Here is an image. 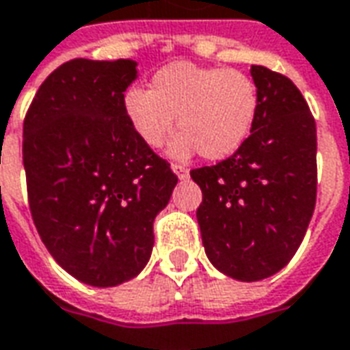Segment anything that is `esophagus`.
<instances>
[{"label": "esophagus", "instance_id": "34e87169", "mask_svg": "<svg viewBox=\"0 0 350 350\" xmlns=\"http://www.w3.org/2000/svg\"><path fill=\"white\" fill-rule=\"evenodd\" d=\"M172 172H174L180 180H187V178H189V170L185 167H182V165H172Z\"/></svg>", "mask_w": 350, "mask_h": 350}]
</instances>
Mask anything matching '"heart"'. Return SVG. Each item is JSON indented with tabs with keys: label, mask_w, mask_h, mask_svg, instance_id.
<instances>
[{
	"label": "heart",
	"mask_w": 350,
	"mask_h": 350,
	"mask_svg": "<svg viewBox=\"0 0 350 350\" xmlns=\"http://www.w3.org/2000/svg\"><path fill=\"white\" fill-rule=\"evenodd\" d=\"M258 109L250 75L191 62L165 66L151 77L150 90L131 87L123 96L124 117L148 148H161L178 123L182 133L168 148L174 159L199 151L208 161L231 157L248 140Z\"/></svg>",
	"instance_id": "obj_1"
}]
</instances>
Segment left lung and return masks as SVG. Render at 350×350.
<instances>
[{
  "instance_id": "left-lung-1",
  "label": "left lung",
  "mask_w": 350,
  "mask_h": 350,
  "mask_svg": "<svg viewBox=\"0 0 350 350\" xmlns=\"http://www.w3.org/2000/svg\"><path fill=\"white\" fill-rule=\"evenodd\" d=\"M260 109L248 140L214 167L191 170L210 263L256 282L294 258L317 202V124L299 89L265 66H252Z\"/></svg>"
}]
</instances>
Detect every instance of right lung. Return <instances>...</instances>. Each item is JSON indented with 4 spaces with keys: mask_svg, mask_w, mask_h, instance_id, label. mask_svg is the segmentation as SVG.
Segmentation results:
<instances>
[{
    "mask_svg": "<svg viewBox=\"0 0 350 350\" xmlns=\"http://www.w3.org/2000/svg\"><path fill=\"white\" fill-rule=\"evenodd\" d=\"M136 77L131 58H75L43 81L24 119L39 237L66 273L96 288L123 284L148 265L153 219L178 183L124 117V90Z\"/></svg>",
    "mask_w": 350,
    "mask_h": 350,
    "instance_id": "obj_1",
    "label": "right lung"
}]
</instances>
